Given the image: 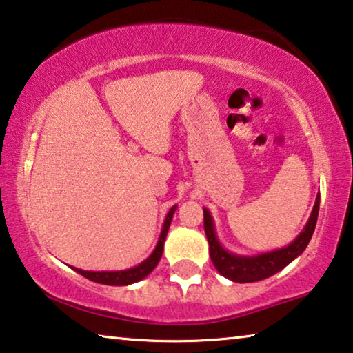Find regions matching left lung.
I'll list each match as a JSON object with an SVG mask.
<instances>
[{"label": "left lung", "mask_w": 353, "mask_h": 353, "mask_svg": "<svg viewBox=\"0 0 353 353\" xmlns=\"http://www.w3.org/2000/svg\"><path fill=\"white\" fill-rule=\"evenodd\" d=\"M319 210L320 195H316L314 210H312V214L309 217V221H307L305 227L302 228V232L296 236V240L291 241L288 246L280 248V250L275 251L261 252V254L254 256H240L227 251L225 248L221 245L211 212L205 208V210H203V214H205V233L208 243H210V256L212 264H214L217 272H219L222 276H225L228 280L235 283H252L265 280V278L275 275L276 272L285 269L290 262H292L296 257H299L302 252H304L312 235H314L316 217H319Z\"/></svg>", "instance_id": "left-lung-1"}]
</instances>
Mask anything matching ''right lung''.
I'll return each mask as SVG.
<instances>
[{
    "label": "right lung",
    "instance_id": "add662e5",
    "mask_svg": "<svg viewBox=\"0 0 353 353\" xmlns=\"http://www.w3.org/2000/svg\"><path fill=\"white\" fill-rule=\"evenodd\" d=\"M176 210H177V206L174 205L170 211H168V214L165 217V222H163V228H161L160 238H158L155 250H153L152 254L148 256L145 261H142L139 265L131 267V269H126V270H115V272H91V270L77 269V267H72V269L78 272L79 275H83L84 278H88V280L101 283V285L126 286V285H132V283H137V281L143 280V278H145L153 269H155V267L158 265V262H160V259H161L168 230H170L172 216H174Z\"/></svg>",
    "mask_w": 353,
    "mask_h": 353
}]
</instances>
